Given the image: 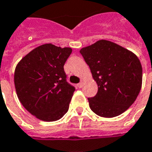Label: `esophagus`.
<instances>
[{
    "label": "esophagus",
    "mask_w": 152,
    "mask_h": 152,
    "mask_svg": "<svg viewBox=\"0 0 152 152\" xmlns=\"http://www.w3.org/2000/svg\"><path fill=\"white\" fill-rule=\"evenodd\" d=\"M83 81H80L78 85H77V86H78V88H82V86H83Z\"/></svg>",
    "instance_id": "obj_1"
}]
</instances>
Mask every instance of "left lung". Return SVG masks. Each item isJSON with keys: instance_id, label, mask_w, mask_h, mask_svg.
Wrapping results in <instances>:
<instances>
[{"instance_id": "obj_1", "label": "left lung", "mask_w": 152, "mask_h": 152, "mask_svg": "<svg viewBox=\"0 0 152 152\" xmlns=\"http://www.w3.org/2000/svg\"><path fill=\"white\" fill-rule=\"evenodd\" d=\"M98 92L88 98L97 115L113 118L125 112L134 103L142 88V67L131 51L108 40H99L80 50Z\"/></svg>"}]
</instances>
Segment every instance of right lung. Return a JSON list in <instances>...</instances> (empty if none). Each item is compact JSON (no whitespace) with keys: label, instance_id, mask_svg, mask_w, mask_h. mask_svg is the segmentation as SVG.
Instances as JSON below:
<instances>
[{"label":"right lung","instance_id":"obj_1","mask_svg":"<svg viewBox=\"0 0 152 152\" xmlns=\"http://www.w3.org/2000/svg\"><path fill=\"white\" fill-rule=\"evenodd\" d=\"M71 48L46 43L17 64L14 81L18 98L32 115L45 122L61 118L69 109L75 87L66 81L64 64Z\"/></svg>","mask_w":152,"mask_h":152}]
</instances>
